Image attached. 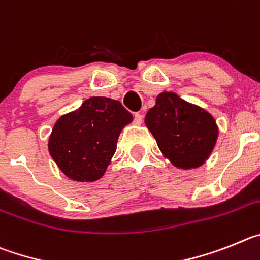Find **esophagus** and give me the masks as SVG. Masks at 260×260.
Returning <instances> with one entry per match:
<instances>
[{
	"instance_id": "obj_1",
	"label": "esophagus",
	"mask_w": 260,
	"mask_h": 260,
	"mask_svg": "<svg viewBox=\"0 0 260 260\" xmlns=\"http://www.w3.org/2000/svg\"><path fill=\"white\" fill-rule=\"evenodd\" d=\"M142 118H144L142 113H136L135 114V124L136 125L141 124V123H142Z\"/></svg>"
}]
</instances>
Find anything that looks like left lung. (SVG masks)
<instances>
[{"label":"left lung","instance_id":"left-lung-1","mask_svg":"<svg viewBox=\"0 0 260 260\" xmlns=\"http://www.w3.org/2000/svg\"><path fill=\"white\" fill-rule=\"evenodd\" d=\"M145 124L163 156L181 170L202 166L214 150L219 135L209 111L184 101L174 92L158 94L155 106L145 116Z\"/></svg>","mask_w":260,"mask_h":260}]
</instances>
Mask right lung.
<instances>
[{
  "mask_svg": "<svg viewBox=\"0 0 260 260\" xmlns=\"http://www.w3.org/2000/svg\"><path fill=\"white\" fill-rule=\"evenodd\" d=\"M132 120L119 101L90 97L58 119L49 137V153L69 179L95 181L106 172L119 135Z\"/></svg>",
  "mask_w": 260,
  "mask_h": 260,
  "instance_id": "right-lung-1",
  "label": "right lung"
}]
</instances>
